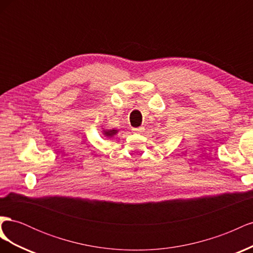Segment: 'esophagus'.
Returning <instances> with one entry per match:
<instances>
[{
  "instance_id": "1",
  "label": "esophagus",
  "mask_w": 253,
  "mask_h": 253,
  "mask_svg": "<svg viewBox=\"0 0 253 253\" xmlns=\"http://www.w3.org/2000/svg\"><path fill=\"white\" fill-rule=\"evenodd\" d=\"M132 131L134 133H142L144 131V127L143 126H139V127H133Z\"/></svg>"
}]
</instances>
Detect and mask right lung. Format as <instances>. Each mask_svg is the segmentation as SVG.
I'll return each mask as SVG.
<instances>
[{"label":"right lung","instance_id":"add662e5","mask_svg":"<svg viewBox=\"0 0 253 253\" xmlns=\"http://www.w3.org/2000/svg\"><path fill=\"white\" fill-rule=\"evenodd\" d=\"M117 133L116 129H109V131H104V135L108 136V137H111L113 135H115Z\"/></svg>","mask_w":253,"mask_h":253}]
</instances>
